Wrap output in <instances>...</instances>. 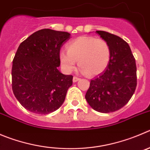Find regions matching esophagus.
Here are the masks:
<instances>
[{"mask_svg": "<svg viewBox=\"0 0 150 150\" xmlns=\"http://www.w3.org/2000/svg\"><path fill=\"white\" fill-rule=\"evenodd\" d=\"M73 82H77L78 81V80H80V78H78V77H77V76H74L73 77Z\"/></svg>", "mask_w": 150, "mask_h": 150, "instance_id": "1", "label": "esophagus"}]
</instances>
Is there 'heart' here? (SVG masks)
I'll use <instances>...</instances> for the list:
<instances>
[{"label":"heart","mask_w":150,"mask_h":150,"mask_svg":"<svg viewBox=\"0 0 150 150\" xmlns=\"http://www.w3.org/2000/svg\"><path fill=\"white\" fill-rule=\"evenodd\" d=\"M67 52L61 50L60 62L64 70L69 72L75 68V61L88 75L103 72L109 65L111 50L103 39L94 37H78L67 45Z\"/></svg>","instance_id":"heart-1"}]
</instances>
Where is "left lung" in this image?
<instances>
[{"mask_svg": "<svg viewBox=\"0 0 150 150\" xmlns=\"http://www.w3.org/2000/svg\"><path fill=\"white\" fill-rule=\"evenodd\" d=\"M110 47L111 58L102 73L90 81L86 101L99 112L109 113L124 107L137 86L135 59L128 43L115 35L96 31Z\"/></svg>", "mask_w": 150, "mask_h": 150, "instance_id": "obj_1", "label": "left lung"}]
</instances>
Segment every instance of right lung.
I'll use <instances>...</instances> for the list:
<instances>
[{
	"label": "right lung",
	"mask_w": 150,
	"mask_h": 150,
	"mask_svg": "<svg viewBox=\"0 0 150 150\" xmlns=\"http://www.w3.org/2000/svg\"><path fill=\"white\" fill-rule=\"evenodd\" d=\"M69 38L67 32L43 29L18 47L12 61V87L26 110L46 115L63 104L73 76L64 75L58 67L61 47Z\"/></svg>",
	"instance_id": "right-lung-1"
}]
</instances>
